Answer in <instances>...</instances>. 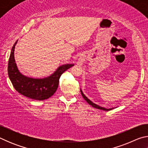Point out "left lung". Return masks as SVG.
Wrapping results in <instances>:
<instances>
[{"mask_svg":"<svg viewBox=\"0 0 148 148\" xmlns=\"http://www.w3.org/2000/svg\"><path fill=\"white\" fill-rule=\"evenodd\" d=\"M80 91H81V94H82V97H83V98H84L85 100H86L87 103L91 105V106H92V107L95 108H97V109H99V110H104V111H108V110H112V109H114L113 108H104V107L100 106H99V105H97V104H96L93 103V102L90 101V100H89L88 98H87V97L86 96V95H85L84 94V92H83V91H82L81 89H80Z\"/></svg>","mask_w":148,"mask_h":148,"instance_id":"left-lung-1","label":"left lung"}]
</instances>
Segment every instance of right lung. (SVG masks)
<instances>
[{
  "mask_svg": "<svg viewBox=\"0 0 148 148\" xmlns=\"http://www.w3.org/2000/svg\"><path fill=\"white\" fill-rule=\"evenodd\" d=\"M12 47L8 66V77L16 91L28 98L44 101L49 99L57 91L59 80L61 74L74 64H64L59 66L53 74L44 78H34L26 76L20 72L14 57L15 47L17 43Z\"/></svg>",
  "mask_w": 148,
  "mask_h": 148,
  "instance_id": "add662e5",
  "label": "right lung"
}]
</instances>
